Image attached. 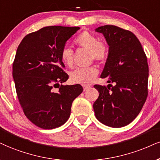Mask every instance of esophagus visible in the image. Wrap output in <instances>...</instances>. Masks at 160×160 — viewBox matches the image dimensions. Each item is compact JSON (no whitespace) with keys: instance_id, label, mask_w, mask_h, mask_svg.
Listing matches in <instances>:
<instances>
[{"instance_id":"obj_1","label":"esophagus","mask_w":160,"mask_h":160,"mask_svg":"<svg viewBox=\"0 0 160 160\" xmlns=\"http://www.w3.org/2000/svg\"><path fill=\"white\" fill-rule=\"evenodd\" d=\"M90 88V86H84V91H87L89 88Z\"/></svg>"}]
</instances>
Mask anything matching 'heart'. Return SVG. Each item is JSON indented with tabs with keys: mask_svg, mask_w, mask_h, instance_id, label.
<instances>
[{
	"mask_svg": "<svg viewBox=\"0 0 160 160\" xmlns=\"http://www.w3.org/2000/svg\"><path fill=\"white\" fill-rule=\"evenodd\" d=\"M75 44L82 48L88 50L90 60L103 62L108 58L109 48L106 43L99 41L95 35L88 31H84L75 39ZM61 59L64 65L72 68L73 65V52L71 49L64 47L61 52ZM98 73V69L94 66L85 68H78L70 74L72 83L88 85L95 80Z\"/></svg>",
	"mask_w": 160,
	"mask_h": 160,
	"instance_id": "heart-1",
	"label": "heart"
}]
</instances>
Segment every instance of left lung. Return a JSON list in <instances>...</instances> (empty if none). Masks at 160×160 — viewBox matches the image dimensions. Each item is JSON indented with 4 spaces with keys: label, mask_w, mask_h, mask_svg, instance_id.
<instances>
[{
    "label": "left lung",
    "mask_w": 160,
    "mask_h": 160,
    "mask_svg": "<svg viewBox=\"0 0 160 160\" xmlns=\"http://www.w3.org/2000/svg\"><path fill=\"white\" fill-rule=\"evenodd\" d=\"M96 32L103 34L109 46L101 74V78H108L109 84L94 85L99 92L93 104L95 116L104 125L122 128L137 117L146 101L147 57L139 39L131 31L105 25L96 28Z\"/></svg>",
    "instance_id": "left-lung-1"
}]
</instances>
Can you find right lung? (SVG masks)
Masks as SVG:
<instances>
[{
  "instance_id": "obj_1",
  "label": "right lung",
  "mask_w": 160,
  "mask_h": 160,
  "mask_svg": "<svg viewBox=\"0 0 160 160\" xmlns=\"http://www.w3.org/2000/svg\"><path fill=\"white\" fill-rule=\"evenodd\" d=\"M79 29L43 27L26 35L17 49L12 77L18 98L25 116L43 129L64 125L70 116L72 102L83 91L80 84H59L69 78L63 70L61 52Z\"/></svg>"
}]
</instances>
